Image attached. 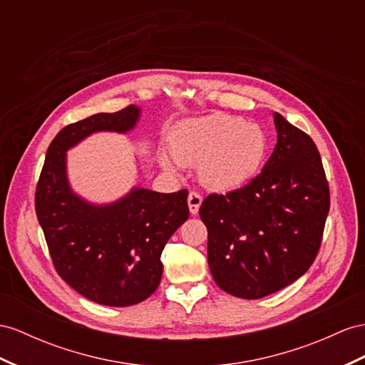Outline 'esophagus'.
I'll return each mask as SVG.
<instances>
[{"label":"esophagus","instance_id":"1","mask_svg":"<svg viewBox=\"0 0 365 365\" xmlns=\"http://www.w3.org/2000/svg\"><path fill=\"white\" fill-rule=\"evenodd\" d=\"M200 205H202V195L199 192L191 191L188 195V207L191 214H197Z\"/></svg>","mask_w":365,"mask_h":365}]
</instances>
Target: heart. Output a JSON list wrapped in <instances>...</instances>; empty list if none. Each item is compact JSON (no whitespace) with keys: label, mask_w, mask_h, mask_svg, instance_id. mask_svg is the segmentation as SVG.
I'll return each mask as SVG.
<instances>
[{"label":"heart","mask_w":365,"mask_h":365,"mask_svg":"<svg viewBox=\"0 0 365 365\" xmlns=\"http://www.w3.org/2000/svg\"><path fill=\"white\" fill-rule=\"evenodd\" d=\"M265 149L262 129L228 114L185 121L171 137L174 160L199 165V180L212 191H230L247 183L256 174Z\"/></svg>","instance_id":"b5f03b06"}]
</instances>
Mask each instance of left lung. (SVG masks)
<instances>
[{"label": "left lung", "mask_w": 365, "mask_h": 365, "mask_svg": "<svg viewBox=\"0 0 365 365\" xmlns=\"http://www.w3.org/2000/svg\"><path fill=\"white\" fill-rule=\"evenodd\" d=\"M277 143L264 170L199 210L208 230V265L223 289L242 299L279 292L319 253L330 188L312 137L274 112Z\"/></svg>", "instance_id": "1"}]
</instances>
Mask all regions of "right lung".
I'll use <instances>...</instances> for the list:
<instances>
[{"instance_id":"right-lung-1","label":"right lung","mask_w":365,"mask_h":365,"mask_svg":"<svg viewBox=\"0 0 365 365\" xmlns=\"http://www.w3.org/2000/svg\"><path fill=\"white\" fill-rule=\"evenodd\" d=\"M140 109L129 105L64 126L46 153L35 190V211L52 264L64 282L89 301L129 307L160 284L166 242L188 219V191L135 188L121 200L96 207L77 197L66 179V151L97 130L126 133Z\"/></svg>"}]
</instances>
